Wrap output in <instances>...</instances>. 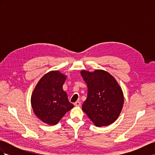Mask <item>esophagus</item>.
<instances>
[{
  "label": "esophagus",
  "mask_w": 155,
  "mask_h": 155,
  "mask_svg": "<svg viewBox=\"0 0 155 155\" xmlns=\"http://www.w3.org/2000/svg\"><path fill=\"white\" fill-rule=\"evenodd\" d=\"M74 105L76 106V107H80L81 106V102L79 101H78L76 103H74Z\"/></svg>",
  "instance_id": "34e87169"
}]
</instances>
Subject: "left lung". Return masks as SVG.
I'll use <instances>...</instances> for the list:
<instances>
[{"label": "left lung", "mask_w": 155, "mask_h": 155, "mask_svg": "<svg viewBox=\"0 0 155 155\" xmlns=\"http://www.w3.org/2000/svg\"><path fill=\"white\" fill-rule=\"evenodd\" d=\"M87 85L83 111L96 127L109 125L118 119L124 105V94L114 78L105 70L81 72Z\"/></svg>", "instance_id": "obj_1"}]
</instances>
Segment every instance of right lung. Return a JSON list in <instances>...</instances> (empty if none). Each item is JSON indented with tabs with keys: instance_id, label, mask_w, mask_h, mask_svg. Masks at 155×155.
I'll list each match as a JSON object with an SVG mask.
<instances>
[{
	"instance_id": "obj_1",
	"label": "right lung",
	"mask_w": 155,
	"mask_h": 155,
	"mask_svg": "<svg viewBox=\"0 0 155 155\" xmlns=\"http://www.w3.org/2000/svg\"><path fill=\"white\" fill-rule=\"evenodd\" d=\"M66 76L59 71H51L41 78L31 97L35 114L44 123L57 124L74 107L63 89Z\"/></svg>"
}]
</instances>
